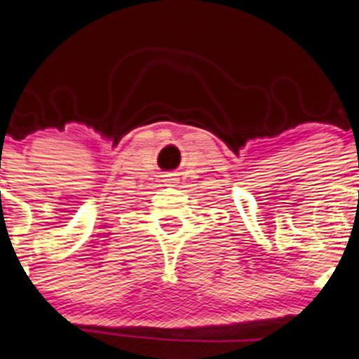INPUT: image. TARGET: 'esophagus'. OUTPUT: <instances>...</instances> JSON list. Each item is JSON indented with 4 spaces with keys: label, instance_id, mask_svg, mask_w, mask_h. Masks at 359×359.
I'll use <instances>...</instances> for the list:
<instances>
[{
    "label": "esophagus",
    "instance_id": "1",
    "mask_svg": "<svg viewBox=\"0 0 359 359\" xmlns=\"http://www.w3.org/2000/svg\"><path fill=\"white\" fill-rule=\"evenodd\" d=\"M165 182H167V183H176V177L169 176V177H167V180H165Z\"/></svg>",
    "mask_w": 359,
    "mask_h": 359
}]
</instances>
